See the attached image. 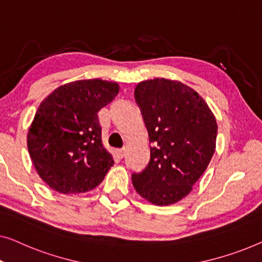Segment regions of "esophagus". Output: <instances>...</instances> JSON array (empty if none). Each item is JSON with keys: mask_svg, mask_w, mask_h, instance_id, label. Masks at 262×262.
I'll return each instance as SVG.
<instances>
[{"mask_svg": "<svg viewBox=\"0 0 262 262\" xmlns=\"http://www.w3.org/2000/svg\"><path fill=\"white\" fill-rule=\"evenodd\" d=\"M117 156H119L120 159H122V158L126 156V149L122 148V149H117Z\"/></svg>", "mask_w": 262, "mask_h": 262, "instance_id": "esophagus-1", "label": "esophagus"}]
</instances>
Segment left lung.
<instances>
[{
	"mask_svg": "<svg viewBox=\"0 0 262 262\" xmlns=\"http://www.w3.org/2000/svg\"><path fill=\"white\" fill-rule=\"evenodd\" d=\"M134 95L153 146L146 168L132 174L133 185L150 203H177L191 192L211 160L216 119L196 91L177 80H145Z\"/></svg>",
	"mask_w": 262,
	"mask_h": 262,
	"instance_id": "left-lung-1",
	"label": "left lung"
}]
</instances>
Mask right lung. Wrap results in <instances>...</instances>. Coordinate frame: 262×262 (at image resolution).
<instances>
[{"mask_svg": "<svg viewBox=\"0 0 262 262\" xmlns=\"http://www.w3.org/2000/svg\"><path fill=\"white\" fill-rule=\"evenodd\" d=\"M117 83L76 80L40 103L27 135L40 178L60 193L95 189L114 165L102 145L98 112L119 94Z\"/></svg>", "mask_w": 262, "mask_h": 262, "instance_id": "1", "label": "right lung"}]
</instances>
